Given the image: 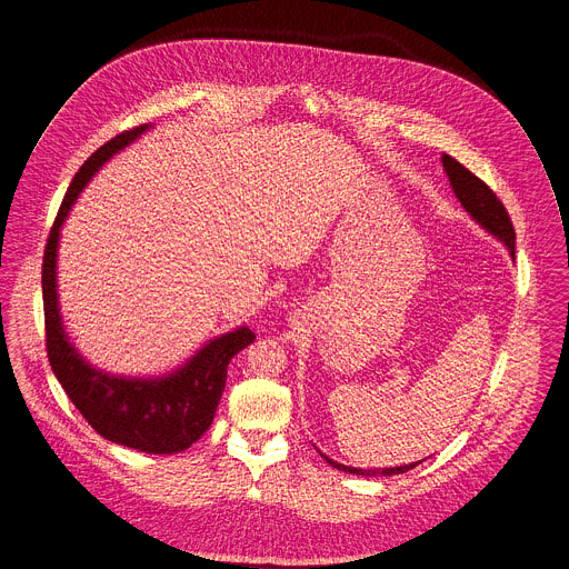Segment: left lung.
Listing matches in <instances>:
<instances>
[{
    "instance_id": "left-lung-1",
    "label": "left lung",
    "mask_w": 569,
    "mask_h": 569,
    "mask_svg": "<svg viewBox=\"0 0 569 569\" xmlns=\"http://www.w3.org/2000/svg\"><path fill=\"white\" fill-rule=\"evenodd\" d=\"M442 170L449 179V186L453 196L458 198V202L462 204V209L471 216V220L476 224H480L489 236H493L498 242H502L508 254L515 261V229L510 224V218L506 213L505 204L500 202V198L493 191L487 188L485 181H480L476 174H471L462 163H458L453 157L442 154ZM320 451V449H318ZM320 456L336 467L338 471L345 473H353V476H397V473H406L410 469H415L417 465H421L423 460L410 462V465H401V467H383V469H360V467H349L342 462L331 460L329 456H325L320 451Z\"/></svg>"
}]
</instances>
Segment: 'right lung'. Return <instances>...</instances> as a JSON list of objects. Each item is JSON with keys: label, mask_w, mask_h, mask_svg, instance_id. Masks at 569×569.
Returning <instances> with one entry per match:
<instances>
[{"label": "right lung", "mask_w": 569, "mask_h": 569, "mask_svg": "<svg viewBox=\"0 0 569 569\" xmlns=\"http://www.w3.org/2000/svg\"><path fill=\"white\" fill-rule=\"evenodd\" d=\"M150 128L152 124L128 130L98 148L78 170L64 193L43 257L41 283L46 340L54 376L100 437L146 453H177L188 449L209 430L227 383V367L233 356L253 342V331L247 325H240L220 333L196 349L181 367L163 376H116L93 367L69 340L57 277L61 231L71 207L100 168Z\"/></svg>", "instance_id": "1"}]
</instances>
